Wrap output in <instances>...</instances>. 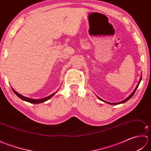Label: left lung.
<instances>
[{
	"label": "left lung",
	"instance_id": "8db88e82",
	"mask_svg": "<svg viewBox=\"0 0 151 151\" xmlns=\"http://www.w3.org/2000/svg\"><path fill=\"white\" fill-rule=\"evenodd\" d=\"M141 81H142V76H141V78H140V80H139V82H138V84H137V85L136 86V88H135V89H134V91L132 93H131L129 97H128L126 99H124V101H121V102H116V103H111V102H106V101H103L102 100V99H101V98H99V97H98V98L100 99L101 101H103V102H106V103H108V104H111V105H117V104H121V103H124V102H127V101H129V99L132 97V96L134 95V93H135V91H136V90L137 89V87H138L139 86V83H140V82H141Z\"/></svg>",
	"mask_w": 151,
	"mask_h": 151
}]
</instances>
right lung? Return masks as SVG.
<instances>
[{
	"mask_svg": "<svg viewBox=\"0 0 151 151\" xmlns=\"http://www.w3.org/2000/svg\"><path fill=\"white\" fill-rule=\"evenodd\" d=\"M12 89L13 91H14L15 93V94L18 97L20 98L21 99H22V101H24L26 102H30V103H32V104H39V103H41V102H45L46 101L49 100V99H50L51 97H52V96L56 93H54L53 94L50 95L49 96H48V97H45V98H43V99H30V98H28V97H24V96H22V95L19 94V93H17V91H15L14 89Z\"/></svg>",
	"mask_w": 151,
	"mask_h": 151,
	"instance_id": "obj_1",
	"label": "right lung"
}]
</instances>
